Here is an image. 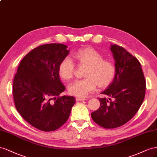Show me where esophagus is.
I'll use <instances>...</instances> for the list:
<instances>
[{"label": "esophagus", "mask_w": 157, "mask_h": 157, "mask_svg": "<svg viewBox=\"0 0 157 157\" xmlns=\"http://www.w3.org/2000/svg\"><path fill=\"white\" fill-rule=\"evenodd\" d=\"M75 100L76 101H85V100H87L86 98H83V97H78L75 98Z\"/></svg>", "instance_id": "obj_1"}]
</instances>
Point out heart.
<instances>
[{"label": "heart", "instance_id": "obj_1", "mask_svg": "<svg viewBox=\"0 0 157 157\" xmlns=\"http://www.w3.org/2000/svg\"><path fill=\"white\" fill-rule=\"evenodd\" d=\"M79 65L86 66L85 79H79L70 85L69 93L79 97H85L93 92L98 86L101 88L106 87L113 82L116 75L114 62L110 59H104L102 53L96 49L87 47L80 49L75 54ZM75 65L70 57L62 60L59 66L60 77L65 80L74 78Z\"/></svg>", "mask_w": 157, "mask_h": 157}]
</instances>
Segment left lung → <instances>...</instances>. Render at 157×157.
<instances>
[{
    "mask_svg": "<svg viewBox=\"0 0 157 157\" xmlns=\"http://www.w3.org/2000/svg\"><path fill=\"white\" fill-rule=\"evenodd\" d=\"M115 60L113 82L101 93L109 98H98L100 107L91 113L94 122L112 129L130 120L140 109L145 95L146 82L140 62L123 47L111 44Z\"/></svg>",
    "mask_w": 157,
    "mask_h": 157,
    "instance_id": "left-lung-1",
    "label": "left lung"
}]
</instances>
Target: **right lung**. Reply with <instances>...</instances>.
I'll use <instances>...</instances> for the list:
<instances>
[{
	"mask_svg": "<svg viewBox=\"0 0 157 157\" xmlns=\"http://www.w3.org/2000/svg\"><path fill=\"white\" fill-rule=\"evenodd\" d=\"M65 44L50 43L33 49L21 60L13 82L15 106L25 121L44 132L60 128L68 119L75 98L59 95L60 62L68 55Z\"/></svg>",
	"mask_w": 157,
	"mask_h": 157,
	"instance_id": "obj_1",
	"label": "right lung"
}]
</instances>
